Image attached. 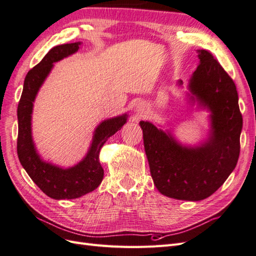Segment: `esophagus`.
Instances as JSON below:
<instances>
[{"instance_id":"obj_1","label":"esophagus","mask_w":256,"mask_h":256,"mask_svg":"<svg viewBox=\"0 0 256 256\" xmlns=\"http://www.w3.org/2000/svg\"><path fill=\"white\" fill-rule=\"evenodd\" d=\"M136 112H138V114H142L143 113V109H142V106H138L136 108Z\"/></svg>"}]
</instances>
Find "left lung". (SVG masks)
Returning a JSON list of instances; mask_svg holds the SVG:
<instances>
[{
    "label": "left lung",
    "mask_w": 256,
    "mask_h": 256,
    "mask_svg": "<svg viewBox=\"0 0 256 256\" xmlns=\"http://www.w3.org/2000/svg\"><path fill=\"white\" fill-rule=\"evenodd\" d=\"M198 52L200 65L189 88L212 111L210 140L196 148H187L152 124L140 122L154 186L166 196L186 200L210 196L226 180L237 164L242 128L233 79L210 52Z\"/></svg>",
    "instance_id": "obj_1"
}]
</instances>
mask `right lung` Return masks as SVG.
<instances>
[{
    "mask_svg": "<svg viewBox=\"0 0 256 256\" xmlns=\"http://www.w3.org/2000/svg\"><path fill=\"white\" fill-rule=\"evenodd\" d=\"M79 44L80 42L56 46L46 54L40 63L28 72L18 104L17 152L20 164L38 188L54 200L76 198L98 187L104 178V168L99 162L100 148L127 120L126 115H122L100 124L86 157L70 168L54 166L44 162L37 154L30 134V114L35 96L54 62L78 51Z\"/></svg>",
    "mask_w": 256,
    "mask_h": 256,
    "instance_id": "obj_1",
    "label": "right lung"
}]
</instances>
